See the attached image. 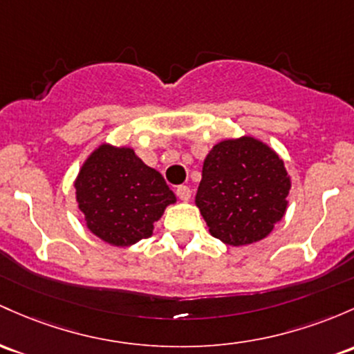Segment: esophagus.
Returning <instances> with one entry per match:
<instances>
[{"instance_id": "34e87169", "label": "esophagus", "mask_w": 354, "mask_h": 354, "mask_svg": "<svg viewBox=\"0 0 354 354\" xmlns=\"http://www.w3.org/2000/svg\"><path fill=\"white\" fill-rule=\"evenodd\" d=\"M176 196L180 198L181 201H189V198H192V189H189L188 186H178Z\"/></svg>"}]
</instances>
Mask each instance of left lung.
I'll list each match as a JSON object with an SVG mask.
<instances>
[{
	"label": "left lung",
	"instance_id": "left-lung-1",
	"mask_svg": "<svg viewBox=\"0 0 354 354\" xmlns=\"http://www.w3.org/2000/svg\"><path fill=\"white\" fill-rule=\"evenodd\" d=\"M284 161L254 136L216 142L203 161L195 205L209 235L243 247L269 236L289 207Z\"/></svg>",
	"mask_w": 354,
	"mask_h": 354
}]
</instances>
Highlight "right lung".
<instances>
[{
	"label": "right lung",
	"mask_w": 354,
	"mask_h": 354,
	"mask_svg": "<svg viewBox=\"0 0 354 354\" xmlns=\"http://www.w3.org/2000/svg\"><path fill=\"white\" fill-rule=\"evenodd\" d=\"M75 200L85 227L114 247H131L153 235L176 196L161 173L129 146L102 142L88 154L75 180Z\"/></svg>",
	"instance_id": "obj_1"
}]
</instances>
